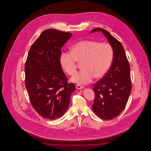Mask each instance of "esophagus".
<instances>
[{
    "label": "esophagus",
    "instance_id": "1",
    "mask_svg": "<svg viewBox=\"0 0 151 151\" xmlns=\"http://www.w3.org/2000/svg\"><path fill=\"white\" fill-rule=\"evenodd\" d=\"M76 89H81L84 88V86H80V85H79V84H78V85H76Z\"/></svg>",
    "mask_w": 151,
    "mask_h": 151
}]
</instances>
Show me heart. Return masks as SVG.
Here are the masks:
<instances>
[{
  "mask_svg": "<svg viewBox=\"0 0 151 151\" xmlns=\"http://www.w3.org/2000/svg\"><path fill=\"white\" fill-rule=\"evenodd\" d=\"M114 52L107 42L99 43L91 40H82L71 47V52H63L60 56V63L68 75L76 72L78 62L83 64L80 72L71 81L79 84H87L94 78H102L108 72L113 62Z\"/></svg>",
  "mask_w": 151,
  "mask_h": 151,
  "instance_id": "b5f03b06",
  "label": "heart"
}]
</instances>
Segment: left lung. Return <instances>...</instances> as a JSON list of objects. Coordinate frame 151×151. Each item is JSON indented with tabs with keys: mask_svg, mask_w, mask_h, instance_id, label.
I'll list each match as a JSON object with an SVG mask.
<instances>
[{
	"mask_svg": "<svg viewBox=\"0 0 151 151\" xmlns=\"http://www.w3.org/2000/svg\"><path fill=\"white\" fill-rule=\"evenodd\" d=\"M112 46L114 56L106 74L94 84V113L102 119L109 120L119 115L125 108L131 91L129 63L121 43L107 30L97 28Z\"/></svg>",
	"mask_w": 151,
	"mask_h": 151,
	"instance_id": "1",
	"label": "left lung"
}]
</instances>
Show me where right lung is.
<instances>
[{
  "label": "right lung",
  "mask_w": 151,
  "mask_h": 151,
  "mask_svg": "<svg viewBox=\"0 0 151 151\" xmlns=\"http://www.w3.org/2000/svg\"><path fill=\"white\" fill-rule=\"evenodd\" d=\"M71 36L47 29L30 49L25 66V86L32 105L44 118L54 120L64 115L75 91L60 63L61 48Z\"/></svg>",
  "instance_id": "1"
}]
</instances>
